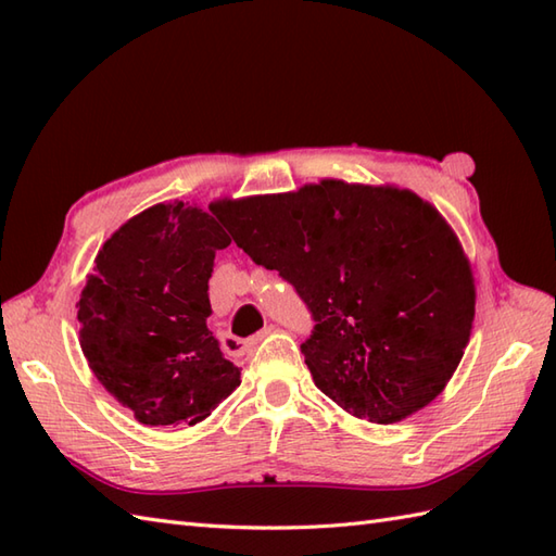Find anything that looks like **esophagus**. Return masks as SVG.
<instances>
[{"instance_id":"34e87169","label":"esophagus","mask_w":556,"mask_h":556,"mask_svg":"<svg viewBox=\"0 0 556 556\" xmlns=\"http://www.w3.org/2000/svg\"><path fill=\"white\" fill-rule=\"evenodd\" d=\"M271 329H275V325H269V327H265V329H260V332H257V334H253L251 339H248V341H245V344H248V346H253V344H257V341H263V339H265V337H267V334L271 332Z\"/></svg>"}]
</instances>
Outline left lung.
Wrapping results in <instances>:
<instances>
[{"label": "left lung", "mask_w": 556, "mask_h": 556, "mask_svg": "<svg viewBox=\"0 0 556 556\" xmlns=\"http://www.w3.org/2000/svg\"><path fill=\"white\" fill-rule=\"evenodd\" d=\"M219 222L308 308L301 351L323 394L384 425L442 392L468 344L476 289L434 207L399 188L327 179L224 203Z\"/></svg>", "instance_id": "obj_1"}]
</instances>
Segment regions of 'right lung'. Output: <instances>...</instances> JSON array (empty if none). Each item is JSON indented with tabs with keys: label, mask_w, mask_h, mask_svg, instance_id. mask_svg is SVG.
<instances>
[{
	"label": "right lung",
	"mask_w": 556,
	"mask_h": 556,
	"mask_svg": "<svg viewBox=\"0 0 556 556\" xmlns=\"http://www.w3.org/2000/svg\"><path fill=\"white\" fill-rule=\"evenodd\" d=\"M155 205L96 257L78 301L80 349L100 384L143 425H195L241 384L207 329V281L231 239L222 205Z\"/></svg>",
	"instance_id": "right-lung-1"
}]
</instances>
